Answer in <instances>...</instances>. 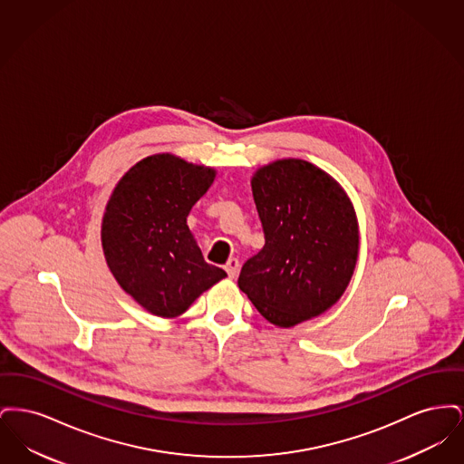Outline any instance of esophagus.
Here are the masks:
<instances>
[{"instance_id": "esophagus-1", "label": "esophagus", "mask_w": 464, "mask_h": 464, "mask_svg": "<svg viewBox=\"0 0 464 464\" xmlns=\"http://www.w3.org/2000/svg\"><path fill=\"white\" fill-rule=\"evenodd\" d=\"M226 267V271H227V275H229V278H237L238 276V273H240V261L238 259H229L227 261V265L224 266Z\"/></svg>"}]
</instances>
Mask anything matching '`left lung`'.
Returning <instances> with one entry per match:
<instances>
[{"label": "left lung", "instance_id": "obj_1", "mask_svg": "<svg viewBox=\"0 0 464 464\" xmlns=\"http://www.w3.org/2000/svg\"><path fill=\"white\" fill-rule=\"evenodd\" d=\"M265 246L242 267L238 287L276 327L331 308L358 259L353 203L329 174L304 160H278L252 177Z\"/></svg>", "mask_w": 464, "mask_h": 464}]
</instances>
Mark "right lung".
Returning a JSON list of instances; mask_svg holds the SVG:
<instances>
[{
  "label": "right lung",
  "mask_w": 464,
  "mask_h": 464,
  "mask_svg": "<svg viewBox=\"0 0 464 464\" xmlns=\"http://www.w3.org/2000/svg\"><path fill=\"white\" fill-rule=\"evenodd\" d=\"M216 170L169 153L140 160L116 184L102 218L112 276L156 316L174 318L226 276L205 263L186 218Z\"/></svg>",
  "instance_id": "right-lung-1"
}]
</instances>
